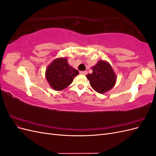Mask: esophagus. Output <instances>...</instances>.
Returning <instances> with one entry per match:
<instances>
[{
  "label": "esophagus",
  "mask_w": 156,
  "mask_h": 156,
  "mask_svg": "<svg viewBox=\"0 0 156 156\" xmlns=\"http://www.w3.org/2000/svg\"><path fill=\"white\" fill-rule=\"evenodd\" d=\"M81 74H83V75H87L88 73L87 71H81V72H79Z\"/></svg>",
  "instance_id": "1"
}]
</instances>
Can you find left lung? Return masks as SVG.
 I'll return each mask as SVG.
<instances>
[{
    "mask_svg": "<svg viewBox=\"0 0 156 156\" xmlns=\"http://www.w3.org/2000/svg\"><path fill=\"white\" fill-rule=\"evenodd\" d=\"M93 72L87 75L92 88L100 94H104L114 87L116 76L110 64L99 60L92 68Z\"/></svg>",
    "mask_w": 156,
    "mask_h": 156,
    "instance_id": "1",
    "label": "left lung"
}]
</instances>
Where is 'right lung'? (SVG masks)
Returning <instances> with one entry per match:
<instances>
[{"label":"right lung","mask_w":156,"mask_h":156,"mask_svg":"<svg viewBox=\"0 0 156 156\" xmlns=\"http://www.w3.org/2000/svg\"><path fill=\"white\" fill-rule=\"evenodd\" d=\"M67 60L66 58H56L46 69V79L55 90L67 88L79 74L78 71L69 65Z\"/></svg>","instance_id":"obj_1"}]
</instances>
